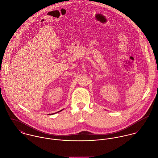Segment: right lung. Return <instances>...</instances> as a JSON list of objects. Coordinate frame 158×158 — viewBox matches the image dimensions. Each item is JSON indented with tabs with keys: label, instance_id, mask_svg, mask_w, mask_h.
<instances>
[{
	"label": "right lung",
	"instance_id": "add662e5",
	"mask_svg": "<svg viewBox=\"0 0 158 158\" xmlns=\"http://www.w3.org/2000/svg\"><path fill=\"white\" fill-rule=\"evenodd\" d=\"M62 110H61V111H58V112H60V111H61ZM58 112H57V113H58ZM55 114V113H53V114Z\"/></svg>",
	"mask_w": 158,
	"mask_h": 158
}]
</instances>
